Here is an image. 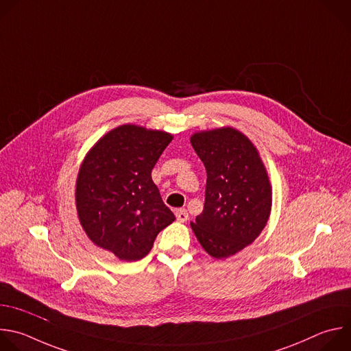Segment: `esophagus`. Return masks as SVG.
Here are the masks:
<instances>
[{"mask_svg": "<svg viewBox=\"0 0 351 351\" xmlns=\"http://www.w3.org/2000/svg\"><path fill=\"white\" fill-rule=\"evenodd\" d=\"M176 217L180 223H185L188 220V212L185 208H178L176 212Z\"/></svg>", "mask_w": 351, "mask_h": 351, "instance_id": "1", "label": "esophagus"}]
</instances>
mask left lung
Wrapping results in <instances>:
<instances>
[{
    "instance_id": "1",
    "label": "left lung",
    "mask_w": 351,
    "mask_h": 351,
    "mask_svg": "<svg viewBox=\"0 0 351 351\" xmlns=\"http://www.w3.org/2000/svg\"><path fill=\"white\" fill-rule=\"evenodd\" d=\"M191 144L207 173L203 212L191 227L206 253L227 258L253 243L267 226L268 173L254 144L234 127L196 131Z\"/></svg>"
}]
</instances>
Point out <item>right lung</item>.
<instances>
[{"mask_svg":"<svg viewBox=\"0 0 351 351\" xmlns=\"http://www.w3.org/2000/svg\"><path fill=\"white\" fill-rule=\"evenodd\" d=\"M173 135L121 124L87 152L76 181L80 224L94 245L124 261L145 257L176 217L152 181V169Z\"/></svg>","mask_w":351,"mask_h":351,"instance_id":"obj_1","label":"right lung"}]
</instances>
